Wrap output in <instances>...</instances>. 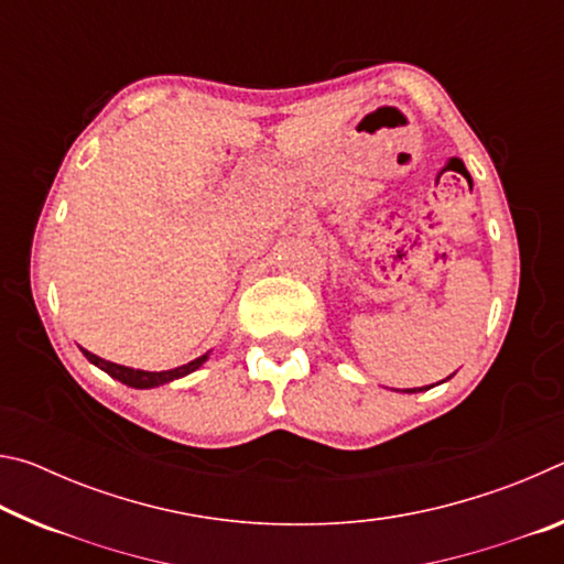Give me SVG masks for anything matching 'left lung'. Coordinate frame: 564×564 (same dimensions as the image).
<instances>
[{
	"label": "left lung",
	"instance_id": "obj_1",
	"mask_svg": "<svg viewBox=\"0 0 564 564\" xmlns=\"http://www.w3.org/2000/svg\"><path fill=\"white\" fill-rule=\"evenodd\" d=\"M427 388H431V386H427ZM417 390H423V388H408L405 393H417Z\"/></svg>",
	"mask_w": 564,
	"mask_h": 564
}]
</instances>
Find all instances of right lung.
<instances>
[{
    "instance_id": "right-lung-1",
    "label": "right lung",
    "mask_w": 564,
    "mask_h": 564,
    "mask_svg": "<svg viewBox=\"0 0 564 564\" xmlns=\"http://www.w3.org/2000/svg\"><path fill=\"white\" fill-rule=\"evenodd\" d=\"M84 356H87L94 362V366L101 368L104 373H109L111 378H117V380H121L123 386H131V388H156V386L171 383V380L194 373V370L202 368L206 358H208V356H202V358L186 362V366H178L174 370H159V373H154V370H133V368H127V366H119V362L104 360L99 356H94V352H89V350H84Z\"/></svg>"
}]
</instances>
